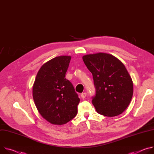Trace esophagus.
Returning a JSON list of instances; mask_svg holds the SVG:
<instances>
[{
	"label": "esophagus",
	"instance_id": "esophagus-1",
	"mask_svg": "<svg viewBox=\"0 0 154 154\" xmlns=\"http://www.w3.org/2000/svg\"><path fill=\"white\" fill-rule=\"evenodd\" d=\"M86 92H84V93L81 94V97L82 99H84V98H86Z\"/></svg>",
	"mask_w": 154,
	"mask_h": 154
}]
</instances>
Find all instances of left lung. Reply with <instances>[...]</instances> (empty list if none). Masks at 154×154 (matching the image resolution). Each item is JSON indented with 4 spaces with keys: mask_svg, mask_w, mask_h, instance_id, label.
Returning <instances> with one entry per match:
<instances>
[{
    "mask_svg": "<svg viewBox=\"0 0 154 154\" xmlns=\"http://www.w3.org/2000/svg\"><path fill=\"white\" fill-rule=\"evenodd\" d=\"M82 60L93 76L96 95L92 103L97 112L107 117L122 114L133 94V81L124 63L104 53L85 55Z\"/></svg>",
    "mask_w": 154,
    "mask_h": 154,
    "instance_id": "left-lung-1",
    "label": "left lung"
}]
</instances>
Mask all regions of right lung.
Here are the masks:
<instances>
[{"mask_svg": "<svg viewBox=\"0 0 154 154\" xmlns=\"http://www.w3.org/2000/svg\"><path fill=\"white\" fill-rule=\"evenodd\" d=\"M72 57H56L38 70L32 89L34 103L41 116L49 123L63 125L78 112L79 98L72 84L66 79Z\"/></svg>", "mask_w": 154, "mask_h": 154, "instance_id": "obj_1", "label": "right lung"}]
</instances>
